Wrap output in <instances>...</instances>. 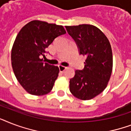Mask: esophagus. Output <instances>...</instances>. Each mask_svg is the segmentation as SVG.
Wrapping results in <instances>:
<instances>
[{"instance_id":"34e87169","label":"esophagus","mask_w":131,"mask_h":131,"mask_svg":"<svg viewBox=\"0 0 131 131\" xmlns=\"http://www.w3.org/2000/svg\"><path fill=\"white\" fill-rule=\"evenodd\" d=\"M58 68H59L60 71L63 72L64 71L67 69V67H64V66H62V65H58Z\"/></svg>"}]
</instances>
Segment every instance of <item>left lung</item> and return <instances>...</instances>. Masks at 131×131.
<instances>
[{
  "label": "left lung",
  "instance_id": "obj_1",
  "mask_svg": "<svg viewBox=\"0 0 131 131\" xmlns=\"http://www.w3.org/2000/svg\"><path fill=\"white\" fill-rule=\"evenodd\" d=\"M65 27L75 41L80 54L86 56L84 69L76 70L75 76L70 80V91L80 99H92L105 89L112 75L111 45L103 32L94 26Z\"/></svg>",
  "mask_w": 131,
  "mask_h": 131
}]
</instances>
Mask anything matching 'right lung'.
<instances>
[{
    "mask_svg": "<svg viewBox=\"0 0 131 131\" xmlns=\"http://www.w3.org/2000/svg\"><path fill=\"white\" fill-rule=\"evenodd\" d=\"M66 33L62 26L33 20L17 34L11 50V64L17 81L32 95L49 93L59 73L58 67L44 62L45 49Z\"/></svg>",
    "mask_w": 131,
    "mask_h": 131,
    "instance_id": "obj_1",
    "label": "right lung"
}]
</instances>
